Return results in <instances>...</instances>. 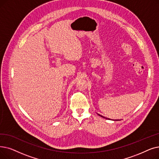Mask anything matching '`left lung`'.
<instances>
[{
	"mask_svg": "<svg viewBox=\"0 0 159 159\" xmlns=\"http://www.w3.org/2000/svg\"><path fill=\"white\" fill-rule=\"evenodd\" d=\"M98 115L99 116H101V117H102V118H105V119H108V120H110V119H108V118H105V117H103L102 116H101V115H100V114H98Z\"/></svg>",
	"mask_w": 159,
	"mask_h": 159,
	"instance_id": "left-lung-1",
	"label": "left lung"
}]
</instances>
